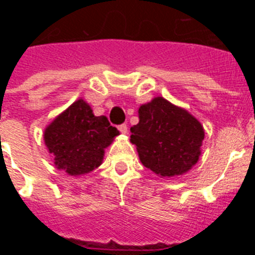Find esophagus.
I'll use <instances>...</instances> for the list:
<instances>
[{"mask_svg":"<svg viewBox=\"0 0 255 255\" xmlns=\"http://www.w3.org/2000/svg\"><path fill=\"white\" fill-rule=\"evenodd\" d=\"M119 130L121 131V134H128V126H126V124L119 126Z\"/></svg>","mask_w":255,"mask_h":255,"instance_id":"obj_1","label":"esophagus"}]
</instances>
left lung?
<instances>
[{"mask_svg":"<svg viewBox=\"0 0 255 255\" xmlns=\"http://www.w3.org/2000/svg\"><path fill=\"white\" fill-rule=\"evenodd\" d=\"M139 123L130 129V141L139 159L159 177L184 175L202 154L203 125L185 108L154 97L138 110Z\"/></svg>","mask_w":255,"mask_h":255,"instance_id":"8db88e82","label":"left lung"}]
</instances>
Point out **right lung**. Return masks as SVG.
Listing matches in <instances>:
<instances>
[{"instance_id": "add662e5", "label": "right lung", "mask_w": 255, "mask_h": 255, "mask_svg": "<svg viewBox=\"0 0 255 255\" xmlns=\"http://www.w3.org/2000/svg\"><path fill=\"white\" fill-rule=\"evenodd\" d=\"M119 134L107 117L96 116L89 103L79 98L46 126L43 140L56 168L76 177L100 167L105 149Z\"/></svg>"}]
</instances>
